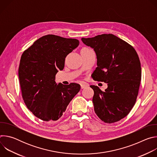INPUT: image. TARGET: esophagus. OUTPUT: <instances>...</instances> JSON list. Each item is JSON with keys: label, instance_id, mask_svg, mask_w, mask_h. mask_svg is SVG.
<instances>
[{"label": "esophagus", "instance_id": "obj_1", "mask_svg": "<svg viewBox=\"0 0 157 157\" xmlns=\"http://www.w3.org/2000/svg\"><path fill=\"white\" fill-rule=\"evenodd\" d=\"M89 85L88 84H81V89H84V88H86V87H87V86H88Z\"/></svg>", "mask_w": 157, "mask_h": 157}]
</instances>
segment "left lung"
Listing matches in <instances>:
<instances>
[{"mask_svg": "<svg viewBox=\"0 0 157 157\" xmlns=\"http://www.w3.org/2000/svg\"><path fill=\"white\" fill-rule=\"evenodd\" d=\"M81 40L96 54L98 67L92 78L107 83L105 91L90 86L95 113L105 123L119 121L128 114L138 96L142 76L139 56L130 44L113 34Z\"/></svg>", "mask_w": 157, "mask_h": 157, "instance_id": "left-lung-1", "label": "left lung"}]
</instances>
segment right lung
Returning a JSON list of instances; mask_svg holds the SVG:
<instances>
[{
  "instance_id": "1",
  "label": "right lung",
  "mask_w": 157,
  "mask_h": 157,
  "mask_svg": "<svg viewBox=\"0 0 157 157\" xmlns=\"http://www.w3.org/2000/svg\"><path fill=\"white\" fill-rule=\"evenodd\" d=\"M79 44L77 39L47 35L21 55L18 78L22 98L27 108L42 121L58 120L80 90L77 83L57 84L55 81L58 70L64 68L65 58Z\"/></svg>"
}]
</instances>
